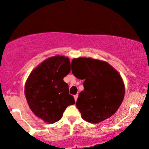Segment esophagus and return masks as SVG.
I'll return each instance as SVG.
<instances>
[{
  "instance_id": "esophagus-1",
  "label": "esophagus",
  "mask_w": 149,
  "mask_h": 149,
  "mask_svg": "<svg viewBox=\"0 0 149 149\" xmlns=\"http://www.w3.org/2000/svg\"><path fill=\"white\" fill-rule=\"evenodd\" d=\"M74 99H75V101L77 100V99H78V95H74Z\"/></svg>"
}]
</instances>
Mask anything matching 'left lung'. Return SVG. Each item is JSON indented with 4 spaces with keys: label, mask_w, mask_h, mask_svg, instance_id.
Here are the masks:
<instances>
[{
    "label": "left lung",
    "mask_w": 149,
    "mask_h": 149,
    "mask_svg": "<svg viewBox=\"0 0 149 149\" xmlns=\"http://www.w3.org/2000/svg\"><path fill=\"white\" fill-rule=\"evenodd\" d=\"M72 63L76 65L73 74L85 80L84 90L76 102L82 118L93 124L110 118L124 98L125 88L120 75L107 61L99 59L79 57Z\"/></svg>",
    "instance_id": "left-lung-1"
}]
</instances>
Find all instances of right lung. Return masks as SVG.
Returning a JSON list of instances; mask_svg holds the SVG:
<instances>
[{
    "mask_svg": "<svg viewBox=\"0 0 149 149\" xmlns=\"http://www.w3.org/2000/svg\"><path fill=\"white\" fill-rule=\"evenodd\" d=\"M71 71L69 59L56 55L46 59L27 78L24 94L32 112L47 123L62 118L66 108L75 104L64 78Z\"/></svg>",
    "mask_w": 149,
    "mask_h": 149,
    "instance_id": "right-lung-1",
    "label": "right lung"
}]
</instances>
